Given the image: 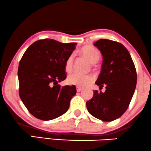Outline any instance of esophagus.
<instances>
[{"instance_id":"obj_1","label":"esophagus","mask_w":151,"mask_h":151,"mask_svg":"<svg viewBox=\"0 0 151 151\" xmlns=\"http://www.w3.org/2000/svg\"><path fill=\"white\" fill-rule=\"evenodd\" d=\"M76 90H77V92H80L82 91V88H80V87L77 86L76 87Z\"/></svg>"}]
</instances>
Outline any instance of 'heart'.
<instances>
[{
    "label": "heart",
    "instance_id": "obj_1",
    "mask_svg": "<svg viewBox=\"0 0 151 151\" xmlns=\"http://www.w3.org/2000/svg\"><path fill=\"white\" fill-rule=\"evenodd\" d=\"M80 53L92 64L96 63L100 58V52L95 47L85 46L80 50ZM73 55L71 54L67 58L65 63V69L67 73H70L73 67ZM94 78L90 75H82L79 73H73L67 78V82L69 85H73L78 87H85L93 82Z\"/></svg>",
    "mask_w": 151,
    "mask_h": 151
}]
</instances>
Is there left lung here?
<instances>
[{"label": "left lung", "mask_w": 151, "mask_h": 151, "mask_svg": "<svg viewBox=\"0 0 151 151\" xmlns=\"http://www.w3.org/2000/svg\"><path fill=\"white\" fill-rule=\"evenodd\" d=\"M94 45L103 56L101 73L95 84L99 89L106 86V91H93L86 108L94 117L112 121L127 110L136 86V70L129 52L121 43L101 39Z\"/></svg>", "instance_id": "left-lung-1"}]
</instances>
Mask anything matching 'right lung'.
<instances>
[{
	"mask_svg": "<svg viewBox=\"0 0 151 151\" xmlns=\"http://www.w3.org/2000/svg\"><path fill=\"white\" fill-rule=\"evenodd\" d=\"M76 43H63L54 39L37 41L28 47L19 63V97L37 119L50 121L67 112L75 86L61 87L66 79L65 63Z\"/></svg>",
	"mask_w": 151,
	"mask_h": 151,
	"instance_id": "1",
	"label": "right lung"
}]
</instances>
